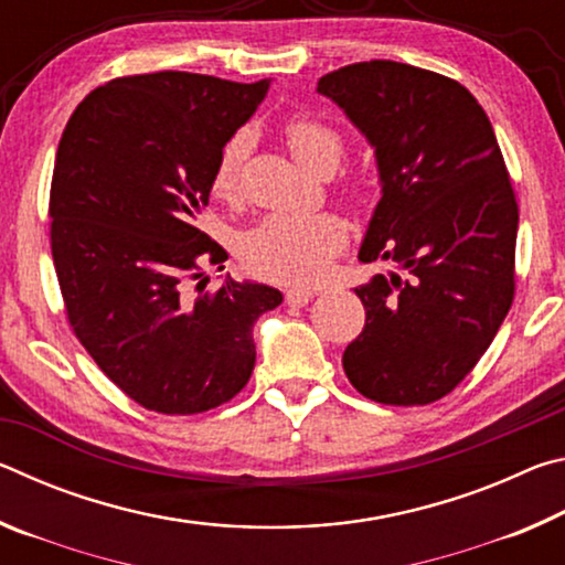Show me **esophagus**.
Instances as JSON below:
<instances>
[{
    "mask_svg": "<svg viewBox=\"0 0 565 565\" xmlns=\"http://www.w3.org/2000/svg\"><path fill=\"white\" fill-rule=\"evenodd\" d=\"M313 299V291L309 289H289L286 291V303L289 306H306Z\"/></svg>",
    "mask_w": 565,
    "mask_h": 565,
    "instance_id": "esophagus-1",
    "label": "esophagus"
}]
</instances>
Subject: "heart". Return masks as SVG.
<instances>
[{
  "label": "heart",
  "instance_id": "1",
  "mask_svg": "<svg viewBox=\"0 0 565 565\" xmlns=\"http://www.w3.org/2000/svg\"><path fill=\"white\" fill-rule=\"evenodd\" d=\"M286 145L296 161L306 169L323 174L339 167L343 154L341 134L309 114H294L284 127ZM252 151V131L238 129L218 149L212 189L216 196L234 199L238 181ZM351 196L359 199L361 189L351 186ZM347 224L331 212L311 216L271 214L242 236L238 259L259 279L284 286H309L323 279L331 259L347 246Z\"/></svg>",
  "mask_w": 565,
  "mask_h": 565
}]
</instances>
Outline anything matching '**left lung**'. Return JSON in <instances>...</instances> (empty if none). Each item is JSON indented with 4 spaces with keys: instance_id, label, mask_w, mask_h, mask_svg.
Returning <instances> with one entry per match:
<instances>
[{
    "instance_id": "8db88e82",
    "label": "left lung",
    "mask_w": 565,
    "mask_h": 565,
    "mask_svg": "<svg viewBox=\"0 0 565 565\" xmlns=\"http://www.w3.org/2000/svg\"><path fill=\"white\" fill-rule=\"evenodd\" d=\"M317 92L376 154L359 259L401 269L353 289L366 323L343 371L379 404H431L471 374L513 303L519 204L499 141L471 92L411 64L341 66Z\"/></svg>"
}]
</instances>
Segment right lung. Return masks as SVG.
<instances>
[{"instance_id": "add662e5", "label": "right lung", "mask_w": 565, "mask_h": 565, "mask_svg": "<svg viewBox=\"0 0 565 565\" xmlns=\"http://www.w3.org/2000/svg\"><path fill=\"white\" fill-rule=\"evenodd\" d=\"M266 89L189 72L119 76L84 97L56 149L52 256L66 319L104 374L157 414L234 398L254 371V323L284 299L232 276L206 289L202 269L228 259L199 228L216 154Z\"/></svg>"}]
</instances>
